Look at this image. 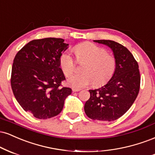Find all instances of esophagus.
Wrapping results in <instances>:
<instances>
[{"label": "esophagus", "instance_id": "34e87169", "mask_svg": "<svg viewBox=\"0 0 155 155\" xmlns=\"http://www.w3.org/2000/svg\"><path fill=\"white\" fill-rule=\"evenodd\" d=\"M81 91V89L79 88H72V91L73 92H78V91Z\"/></svg>", "mask_w": 155, "mask_h": 155}]
</instances>
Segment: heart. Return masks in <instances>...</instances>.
Instances as JSON below:
<instances>
[{
    "mask_svg": "<svg viewBox=\"0 0 155 155\" xmlns=\"http://www.w3.org/2000/svg\"><path fill=\"white\" fill-rule=\"evenodd\" d=\"M74 52L78 61L85 63L82 68L83 73L74 74L68 79L67 83L70 86L81 88L92 83L96 87L101 86L114 75L117 63L106 49L91 42H84L74 47ZM59 65L66 77L73 73L76 64L70 51H66L61 54Z\"/></svg>",
    "mask_w": 155,
    "mask_h": 155,
    "instance_id": "heart-1",
    "label": "heart"
}]
</instances>
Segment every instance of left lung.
Wrapping results in <instances>:
<instances>
[{
  "label": "left lung",
  "instance_id": "1",
  "mask_svg": "<svg viewBox=\"0 0 155 155\" xmlns=\"http://www.w3.org/2000/svg\"><path fill=\"white\" fill-rule=\"evenodd\" d=\"M113 51L117 67L114 75L106 85L89 90L90 98L84 110L89 118L110 122L123 116L132 106L139 92V64L132 54L123 45L110 40H96Z\"/></svg>",
  "mask_w": 155,
  "mask_h": 155
}]
</instances>
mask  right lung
<instances>
[{"mask_svg": "<svg viewBox=\"0 0 155 155\" xmlns=\"http://www.w3.org/2000/svg\"><path fill=\"white\" fill-rule=\"evenodd\" d=\"M61 38H47L29 42L13 62L11 85L16 101L38 119L56 116L72 89L61 87L65 80L59 58L68 48Z\"/></svg>", "mask_w": 155, "mask_h": 155, "instance_id": "add662e5", "label": "right lung"}]
</instances>
